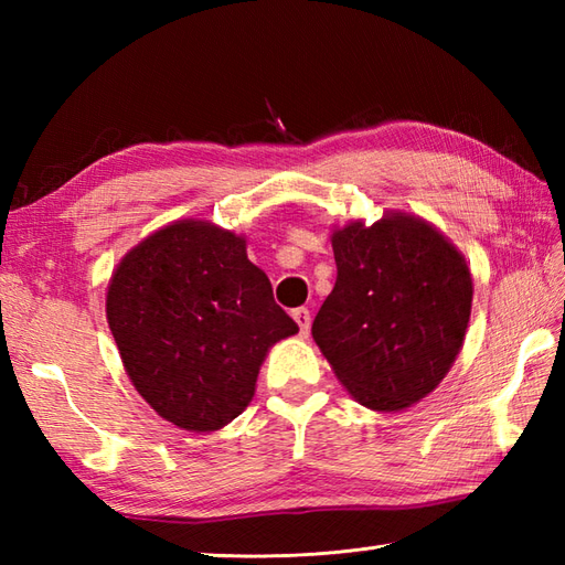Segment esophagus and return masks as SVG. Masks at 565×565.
<instances>
[{"instance_id": "1", "label": "esophagus", "mask_w": 565, "mask_h": 565, "mask_svg": "<svg viewBox=\"0 0 565 565\" xmlns=\"http://www.w3.org/2000/svg\"><path fill=\"white\" fill-rule=\"evenodd\" d=\"M291 318L296 320L298 330H301V334L306 338L308 330H310V320H313V318H310V310H308V308H296L294 313H291Z\"/></svg>"}]
</instances>
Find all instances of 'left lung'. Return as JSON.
Listing matches in <instances>:
<instances>
[{
	"label": "left lung",
	"mask_w": 565,
	"mask_h": 565,
	"mask_svg": "<svg viewBox=\"0 0 565 565\" xmlns=\"http://www.w3.org/2000/svg\"><path fill=\"white\" fill-rule=\"evenodd\" d=\"M338 281L313 340L356 403L398 413L449 374L471 318V269L419 215L388 211L374 225L332 231Z\"/></svg>",
	"instance_id": "left-lung-1"
}]
</instances>
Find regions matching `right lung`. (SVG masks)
Masks as SVG:
<instances>
[{
	"instance_id": "1",
	"label": "right lung",
	"mask_w": 565,
	"mask_h": 565,
	"mask_svg": "<svg viewBox=\"0 0 565 565\" xmlns=\"http://www.w3.org/2000/svg\"><path fill=\"white\" fill-rule=\"evenodd\" d=\"M126 374L154 413L215 431L245 411L271 347L298 332L243 235L211 221L160 227L126 252L106 289Z\"/></svg>"
}]
</instances>
